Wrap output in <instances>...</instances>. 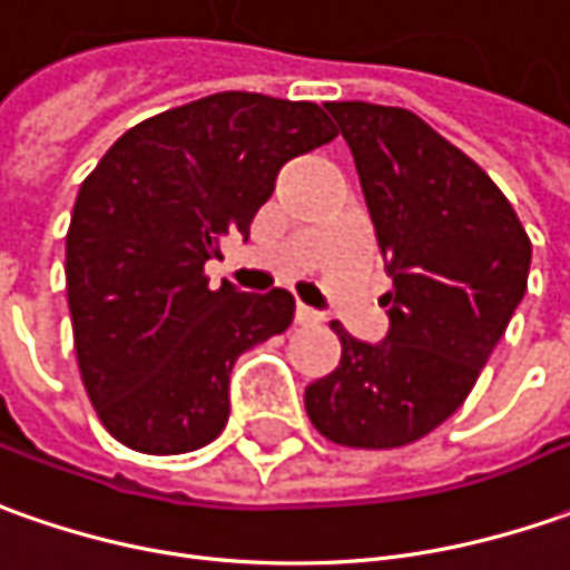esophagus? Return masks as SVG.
<instances>
[{
	"instance_id": "34e87169",
	"label": "esophagus",
	"mask_w": 570,
	"mask_h": 570,
	"mask_svg": "<svg viewBox=\"0 0 570 570\" xmlns=\"http://www.w3.org/2000/svg\"><path fill=\"white\" fill-rule=\"evenodd\" d=\"M320 320H323V313H316L313 307H304V304L294 307V323H301V326H313V323H320Z\"/></svg>"
}]
</instances>
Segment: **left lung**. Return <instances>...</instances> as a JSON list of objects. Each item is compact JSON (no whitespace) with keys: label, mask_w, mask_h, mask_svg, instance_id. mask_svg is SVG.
Segmentation results:
<instances>
[{"label":"left lung","mask_w":570,"mask_h":570,"mask_svg":"<svg viewBox=\"0 0 570 570\" xmlns=\"http://www.w3.org/2000/svg\"><path fill=\"white\" fill-rule=\"evenodd\" d=\"M361 178L392 278L389 332L342 323V361L304 392L313 426L351 449H399L471 395L527 292L530 238L473 159L399 106L326 102Z\"/></svg>","instance_id":"8db88e82"}]
</instances>
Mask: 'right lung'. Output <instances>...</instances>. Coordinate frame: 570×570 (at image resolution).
<instances>
[{
	"instance_id": "right-lung-1",
	"label": "right lung",
	"mask_w": 570,
	"mask_h": 570,
	"mask_svg": "<svg viewBox=\"0 0 570 570\" xmlns=\"http://www.w3.org/2000/svg\"><path fill=\"white\" fill-rule=\"evenodd\" d=\"M316 102L225 90L125 131L80 185L65 282L80 380L134 452L204 449L228 423L244 351L292 326L285 288H209L225 235H250L282 166L330 144Z\"/></svg>"
}]
</instances>
